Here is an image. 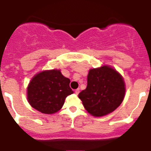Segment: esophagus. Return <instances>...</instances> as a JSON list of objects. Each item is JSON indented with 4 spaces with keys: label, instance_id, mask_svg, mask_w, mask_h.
Returning a JSON list of instances; mask_svg holds the SVG:
<instances>
[{
    "label": "esophagus",
    "instance_id": "obj_1",
    "mask_svg": "<svg viewBox=\"0 0 151 151\" xmlns=\"http://www.w3.org/2000/svg\"><path fill=\"white\" fill-rule=\"evenodd\" d=\"M74 92H75L76 95H78V94H79V92H80V89H79V88H78V89H76L75 91H74Z\"/></svg>",
    "mask_w": 151,
    "mask_h": 151
}]
</instances>
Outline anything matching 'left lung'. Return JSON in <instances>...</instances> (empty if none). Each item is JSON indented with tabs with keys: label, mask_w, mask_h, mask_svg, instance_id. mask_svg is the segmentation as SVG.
<instances>
[{
	"label": "left lung",
	"mask_w": 151,
	"mask_h": 151,
	"mask_svg": "<svg viewBox=\"0 0 151 151\" xmlns=\"http://www.w3.org/2000/svg\"><path fill=\"white\" fill-rule=\"evenodd\" d=\"M87 81V88L78 97L90 114L103 117L121 105L125 94V84L115 69L106 65L90 69Z\"/></svg>",
	"instance_id": "1"
}]
</instances>
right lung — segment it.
<instances>
[{
  "instance_id": "add662e5",
  "label": "right lung",
  "mask_w": 151,
  "mask_h": 151,
  "mask_svg": "<svg viewBox=\"0 0 151 151\" xmlns=\"http://www.w3.org/2000/svg\"><path fill=\"white\" fill-rule=\"evenodd\" d=\"M70 82L60 70L41 71L29 81L27 100L32 107L42 114H55L63 107L66 97L73 93Z\"/></svg>"
}]
</instances>
